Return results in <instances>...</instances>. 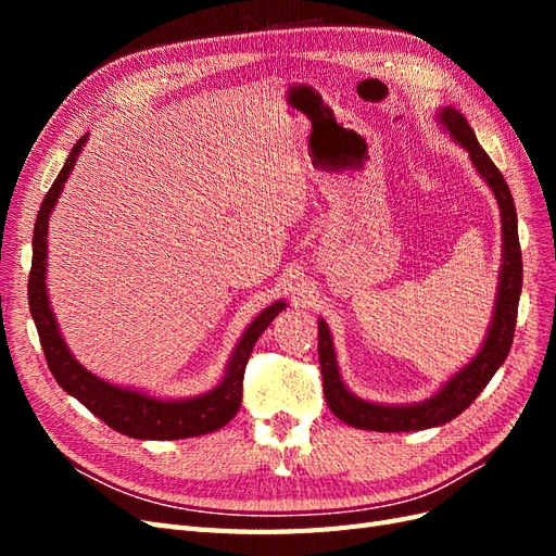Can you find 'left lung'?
<instances>
[{
  "instance_id": "8db88e82",
  "label": "left lung",
  "mask_w": 556,
  "mask_h": 556,
  "mask_svg": "<svg viewBox=\"0 0 556 556\" xmlns=\"http://www.w3.org/2000/svg\"><path fill=\"white\" fill-rule=\"evenodd\" d=\"M439 117L452 134V139L468 150L476 169L494 190V197L501 208L503 266H501L492 327H490V333H486L482 350L473 357V362L464 366L457 376H452V380L433 399L425 403H415V406H378V403L362 401L345 390V384L339 376V364H336L329 327L325 319H319L317 352H319V368H323V387H325L327 406L336 417L341 419V422L357 429L419 431V429H431V427L450 422V419L462 415L470 403L478 399V394L484 390L486 382H490L492 376L498 371V366L506 362L513 345L519 292H521V248L517 237L515 201L506 178H503V174L496 169V164L478 143L473 129H470V125L466 123V117L450 106L443 109Z\"/></svg>"
}]
</instances>
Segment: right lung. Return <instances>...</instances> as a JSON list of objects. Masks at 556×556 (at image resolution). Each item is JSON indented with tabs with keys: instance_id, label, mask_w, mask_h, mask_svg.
<instances>
[{
	"instance_id": "obj_1",
	"label": "right lung",
	"mask_w": 556,
	"mask_h": 556,
	"mask_svg": "<svg viewBox=\"0 0 556 556\" xmlns=\"http://www.w3.org/2000/svg\"><path fill=\"white\" fill-rule=\"evenodd\" d=\"M88 134L76 141L70 157H66L62 172L58 174L55 182L50 185L46 192L41 208L35 223V237H31V271L27 282V299H29V313L35 317V325L39 331V341L43 348V357L48 362L50 374L55 376L58 384L64 392L76 396L83 406L94 413L102 422L111 429L121 431L129 439H143V441H176V439H190V435H201L223 429L229 419L239 413L241 399H243V374L245 364L250 359V352L255 348L262 331L274 323V317L285 308L282 301H276L268 308H264L255 323H252L237 352L231 355L227 366V374L223 382L215 387L213 392L185 399V401H162L146 396L141 392L125 390V387H115L111 382L99 380L90 371H86L66 350L62 336L58 331L53 311L48 306V292H46V255H48V215L53 211L55 201L64 188V180L70 178L76 157L86 146Z\"/></svg>"
}]
</instances>
